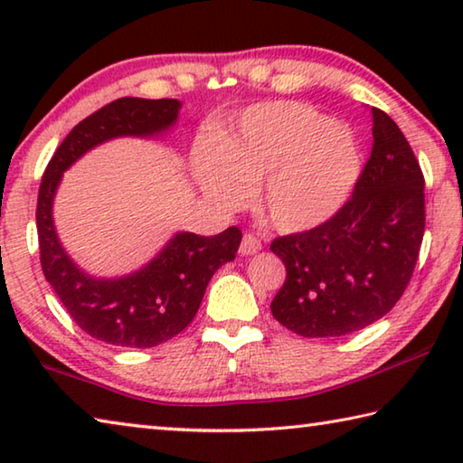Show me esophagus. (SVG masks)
Returning <instances> with one entry per match:
<instances>
[{
	"label": "esophagus",
	"mask_w": 463,
	"mask_h": 463,
	"mask_svg": "<svg viewBox=\"0 0 463 463\" xmlns=\"http://www.w3.org/2000/svg\"><path fill=\"white\" fill-rule=\"evenodd\" d=\"M260 250H261V241L257 239L255 234H245V237H242L241 247H239V253L242 257L255 255V253H260Z\"/></svg>",
	"instance_id": "esophagus-1"
}]
</instances>
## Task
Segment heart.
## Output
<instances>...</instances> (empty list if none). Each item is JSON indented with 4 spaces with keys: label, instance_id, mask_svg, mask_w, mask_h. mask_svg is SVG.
I'll list each match as a JSON object with an SVG mask.
<instances>
[{
    "label": "heart",
    "instance_id": "b5f03b06",
    "mask_svg": "<svg viewBox=\"0 0 463 463\" xmlns=\"http://www.w3.org/2000/svg\"><path fill=\"white\" fill-rule=\"evenodd\" d=\"M195 185L222 210L242 208L257 185V213L279 232H304L339 213L362 171L354 130L298 101L247 108L231 130L195 140Z\"/></svg>",
    "mask_w": 463,
    "mask_h": 463
}]
</instances>
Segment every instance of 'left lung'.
<instances>
[{
    "label": "left lung",
    "mask_w": 463,
    "mask_h": 463,
    "mask_svg": "<svg viewBox=\"0 0 463 463\" xmlns=\"http://www.w3.org/2000/svg\"><path fill=\"white\" fill-rule=\"evenodd\" d=\"M373 148L354 195L331 221L271 242L286 281L271 315L310 339L370 326L401 300L425 232V179L409 140L370 108Z\"/></svg>",
    "instance_id": "1"
}]
</instances>
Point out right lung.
Returning a JSON list of instances; mask_svg holds the SVG:
<instances>
[{
	"instance_id": "1",
	"label": "right lung",
	"mask_w": 463,
	"mask_h": 463,
	"mask_svg": "<svg viewBox=\"0 0 463 463\" xmlns=\"http://www.w3.org/2000/svg\"><path fill=\"white\" fill-rule=\"evenodd\" d=\"M179 99L120 98L69 132L46 167L38 192L36 229L44 278L62 307L93 339L116 347L148 349L192 323L210 278L237 255L241 231L214 237L179 231L151 261L116 278L83 271L57 234L52 206L62 174L91 148L114 138H163L179 118Z\"/></svg>"
}]
</instances>
